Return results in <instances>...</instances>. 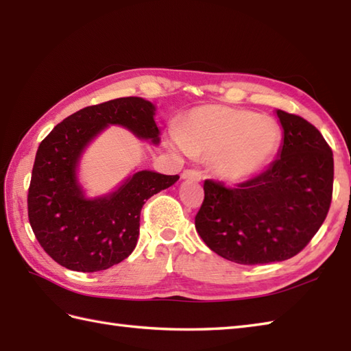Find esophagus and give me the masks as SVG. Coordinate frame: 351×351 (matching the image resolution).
<instances>
[{"mask_svg":"<svg viewBox=\"0 0 351 351\" xmlns=\"http://www.w3.org/2000/svg\"><path fill=\"white\" fill-rule=\"evenodd\" d=\"M181 176H182V180H193V181L202 180V173H200L199 170H191V169L184 170Z\"/></svg>","mask_w":351,"mask_h":351,"instance_id":"34e87169","label":"esophagus"}]
</instances>
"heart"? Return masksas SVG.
Instances as JSON below:
<instances>
[{
    "mask_svg": "<svg viewBox=\"0 0 351 351\" xmlns=\"http://www.w3.org/2000/svg\"><path fill=\"white\" fill-rule=\"evenodd\" d=\"M282 140L279 123L268 116L225 106L190 111L167 145L175 152L211 158L220 180L238 184L252 180L273 160Z\"/></svg>",
    "mask_w": 351,
    "mask_h": 351,
    "instance_id": "1",
    "label": "heart"
}]
</instances>
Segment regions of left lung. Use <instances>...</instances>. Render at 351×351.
I'll list each match as a JSON object with an SVG mask.
<instances>
[{"label": "left lung", "mask_w": 351, "mask_h": 351, "mask_svg": "<svg viewBox=\"0 0 351 351\" xmlns=\"http://www.w3.org/2000/svg\"><path fill=\"white\" fill-rule=\"evenodd\" d=\"M283 136L270 167L237 189L205 181L195 219L213 252L237 264L279 263L297 255L329 213L333 154L314 125L276 110Z\"/></svg>", "instance_id": "8db88e82"}]
</instances>
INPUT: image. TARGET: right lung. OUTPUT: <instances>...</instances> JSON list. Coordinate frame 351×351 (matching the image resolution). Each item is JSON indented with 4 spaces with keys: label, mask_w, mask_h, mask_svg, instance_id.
<instances>
[{
    "label": "right lung",
    "mask_w": 351,
    "mask_h": 351,
    "mask_svg": "<svg viewBox=\"0 0 351 351\" xmlns=\"http://www.w3.org/2000/svg\"><path fill=\"white\" fill-rule=\"evenodd\" d=\"M156 107L138 96L86 107L52 130L36 154L28 190V219L43 250L73 271L107 270L136 249L145 200L180 176L137 170L106 195L90 197L80 182L88 145L117 125L140 140L160 143Z\"/></svg>",
    "instance_id": "add662e5"
}]
</instances>
